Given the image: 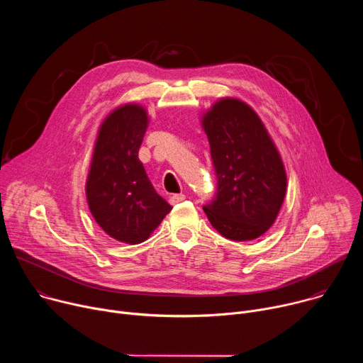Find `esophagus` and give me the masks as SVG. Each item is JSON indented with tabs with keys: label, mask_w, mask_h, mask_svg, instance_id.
Returning a JSON list of instances; mask_svg holds the SVG:
<instances>
[{
	"label": "esophagus",
	"mask_w": 363,
	"mask_h": 363,
	"mask_svg": "<svg viewBox=\"0 0 363 363\" xmlns=\"http://www.w3.org/2000/svg\"><path fill=\"white\" fill-rule=\"evenodd\" d=\"M184 199H185V195H184V194H174V195H171V198H169L171 203H178V202H182Z\"/></svg>",
	"instance_id": "esophagus-1"
}]
</instances>
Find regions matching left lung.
Returning <instances> with one entry per match:
<instances>
[{"mask_svg":"<svg viewBox=\"0 0 363 363\" xmlns=\"http://www.w3.org/2000/svg\"><path fill=\"white\" fill-rule=\"evenodd\" d=\"M217 175L214 199L203 205L211 225L225 238L250 241L276 221L287 175L264 123L251 106L223 97L201 121Z\"/></svg>","mask_w":363,"mask_h":363,"instance_id":"obj_1","label":"left lung"}]
</instances>
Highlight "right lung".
Instances as JSON below:
<instances>
[{
    "instance_id": "1",
    "label": "right lung",
    "mask_w": 363,
    "mask_h": 363,
    "mask_svg": "<svg viewBox=\"0 0 363 363\" xmlns=\"http://www.w3.org/2000/svg\"><path fill=\"white\" fill-rule=\"evenodd\" d=\"M149 118L126 103L101 122L86 181L89 210L112 238L139 244L149 238L172 206L155 191L138 158Z\"/></svg>"
}]
</instances>
